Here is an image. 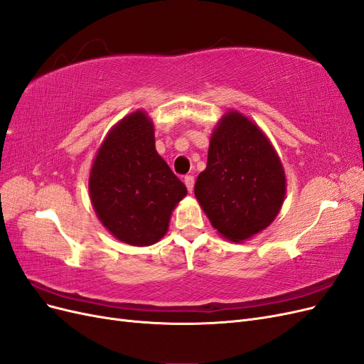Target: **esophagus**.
<instances>
[{
  "mask_svg": "<svg viewBox=\"0 0 364 364\" xmlns=\"http://www.w3.org/2000/svg\"><path fill=\"white\" fill-rule=\"evenodd\" d=\"M183 182L186 185V190H188V193H193V190H194V178H193V176H185Z\"/></svg>",
  "mask_w": 364,
  "mask_h": 364,
  "instance_id": "esophagus-1",
  "label": "esophagus"
}]
</instances>
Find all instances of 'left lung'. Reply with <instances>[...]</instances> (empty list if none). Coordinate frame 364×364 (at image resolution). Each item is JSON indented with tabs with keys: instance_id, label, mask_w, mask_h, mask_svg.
I'll return each mask as SVG.
<instances>
[{
	"instance_id": "left-lung-1",
	"label": "left lung",
	"mask_w": 364,
	"mask_h": 364,
	"mask_svg": "<svg viewBox=\"0 0 364 364\" xmlns=\"http://www.w3.org/2000/svg\"><path fill=\"white\" fill-rule=\"evenodd\" d=\"M194 194L218 234L234 243L261 232L278 215L285 197L281 159L243 114L229 111L213 130Z\"/></svg>"
}]
</instances>
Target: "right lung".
<instances>
[{"label":"right lung","instance_id":"obj_1","mask_svg":"<svg viewBox=\"0 0 364 364\" xmlns=\"http://www.w3.org/2000/svg\"><path fill=\"white\" fill-rule=\"evenodd\" d=\"M90 196L103 226L123 243L150 246L167 234L186 186L158 155L146 112L124 117L109 132L92 164Z\"/></svg>","mask_w":364,"mask_h":364}]
</instances>
